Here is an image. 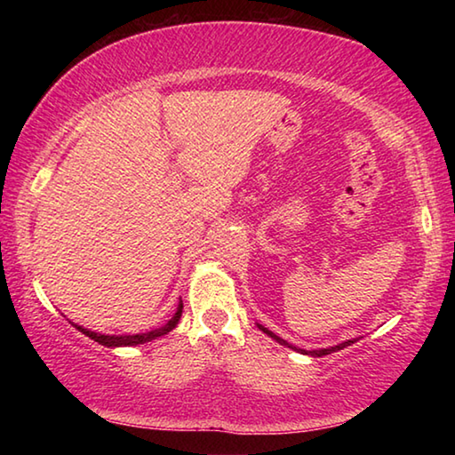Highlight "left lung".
I'll list each match as a JSON object with an SVG mask.
<instances>
[{
	"label": "left lung",
	"mask_w": 455,
	"mask_h": 455,
	"mask_svg": "<svg viewBox=\"0 0 455 455\" xmlns=\"http://www.w3.org/2000/svg\"><path fill=\"white\" fill-rule=\"evenodd\" d=\"M259 329L263 331V333H267L268 337H273L276 343H281V345H284V347H289V349H292V351H299V353H303V355H311V357H323V355H329V353H333V351H339V349H343V347H349L351 343H355L353 341V339H349V341H345V343H339V345H335V347H327V349H317V351H305V349H299V347H295V345H291L289 341H284L283 337H279V335H275L273 331H268L267 327H263V325H259Z\"/></svg>",
	"instance_id": "obj_1"
}]
</instances>
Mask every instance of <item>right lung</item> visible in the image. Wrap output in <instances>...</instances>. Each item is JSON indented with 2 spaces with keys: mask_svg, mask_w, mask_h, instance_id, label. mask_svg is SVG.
I'll return each mask as SVG.
<instances>
[{
  "mask_svg": "<svg viewBox=\"0 0 455 455\" xmlns=\"http://www.w3.org/2000/svg\"><path fill=\"white\" fill-rule=\"evenodd\" d=\"M180 315H182V301L176 307V313L172 315V319L166 323V325L148 331V333H136V335H102V333H96V331H90V329H84L80 325H74L78 331H82L84 335L94 339L96 343L104 345V347H132V345H142V343H148L152 339L156 337H163L166 333H171V331L179 325L180 321Z\"/></svg>",
  "mask_w": 455,
  "mask_h": 455,
  "instance_id": "right-lung-1",
  "label": "right lung"
}]
</instances>
